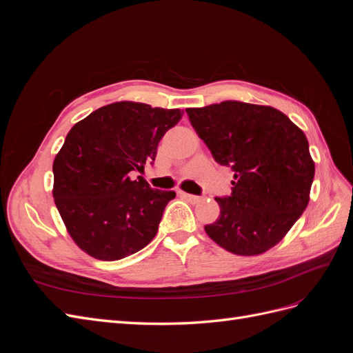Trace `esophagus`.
I'll list each match as a JSON object with an SVG mask.
<instances>
[{
    "instance_id": "1",
    "label": "esophagus",
    "mask_w": 353,
    "mask_h": 353,
    "mask_svg": "<svg viewBox=\"0 0 353 353\" xmlns=\"http://www.w3.org/2000/svg\"><path fill=\"white\" fill-rule=\"evenodd\" d=\"M181 196H183L188 203H191V205H197V203H200L203 199L199 197V196H194V194H188V193H181Z\"/></svg>"
}]
</instances>
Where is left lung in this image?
<instances>
[{
    "label": "left lung",
    "mask_w": 353,
    "mask_h": 353,
    "mask_svg": "<svg viewBox=\"0 0 353 353\" xmlns=\"http://www.w3.org/2000/svg\"><path fill=\"white\" fill-rule=\"evenodd\" d=\"M185 112L213 159L234 170L232 193L215 199L221 215L206 234L234 254L270 250L309 203L315 163L303 131L270 105L222 101Z\"/></svg>",
    "instance_id": "1"
}]
</instances>
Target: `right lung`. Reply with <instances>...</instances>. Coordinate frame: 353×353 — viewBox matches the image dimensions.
Masks as SVG:
<instances>
[{
  "label": "right lung",
  "mask_w": 353,
  "mask_h": 353,
  "mask_svg": "<svg viewBox=\"0 0 353 353\" xmlns=\"http://www.w3.org/2000/svg\"><path fill=\"white\" fill-rule=\"evenodd\" d=\"M184 112L117 101L74 123L54 157L52 197L78 248L119 261L150 243L175 191L153 190L143 176L159 141Z\"/></svg>",
  "instance_id": "obj_1"
}]
</instances>
